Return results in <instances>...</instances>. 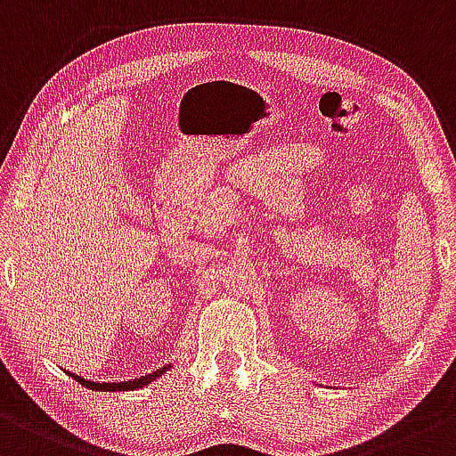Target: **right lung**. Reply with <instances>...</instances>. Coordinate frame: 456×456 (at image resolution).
<instances>
[{"label":"right lung","mask_w":456,"mask_h":456,"mask_svg":"<svg viewBox=\"0 0 456 456\" xmlns=\"http://www.w3.org/2000/svg\"><path fill=\"white\" fill-rule=\"evenodd\" d=\"M167 368H170V366H163L161 370L151 372V375L140 377V379H135V381H122V383H94V381H86V379H81V377L73 375V372H69V375L73 377L75 381H79L81 386L90 387V390H99V392H116V390H120V392H125V390H137V387H144V386H148V383L155 381L157 377H161L163 372L167 370Z\"/></svg>","instance_id":"1"}]
</instances>
